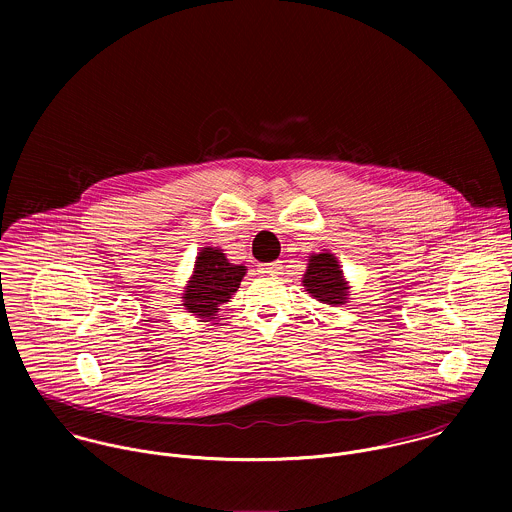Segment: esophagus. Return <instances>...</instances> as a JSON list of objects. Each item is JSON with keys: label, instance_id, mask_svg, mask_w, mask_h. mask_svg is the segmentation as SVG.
Wrapping results in <instances>:
<instances>
[{"label": "esophagus", "instance_id": "obj_1", "mask_svg": "<svg viewBox=\"0 0 512 512\" xmlns=\"http://www.w3.org/2000/svg\"><path fill=\"white\" fill-rule=\"evenodd\" d=\"M260 272L268 274V276H278V274H282V262L276 260V262H270V264H262Z\"/></svg>", "mask_w": 512, "mask_h": 512}]
</instances>
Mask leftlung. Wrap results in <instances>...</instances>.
Returning a JSON list of instances; mask_svg holds the SVG:
<instances>
[{"label":"left lung","mask_w":512,"mask_h":512,"mask_svg":"<svg viewBox=\"0 0 512 512\" xmlns=\"http://www.w3.org/2000/svg\"><path fill=\"white\" fill-rule=\"evenodd\" d=\"M303 286L317 301L327 305H343L349 295L337 258L329 252L315 254L309 258V266L303 276Z\"/></svg>","instance_id":"8db88e82"}]
</instances>
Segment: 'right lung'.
Listing matches in <instances>:
<instances>
[{
	"label": "right lung",
	"mask_w": 512,
	"mask_h": 512,
	"mask_svg": "<svg viewBox=\"0 0 512 512\" xmlns=\"http://www.w3.org/2000/svg\"><path fill=\"white\" fill-rule=\"evenodd\" d=\"M246 274L244 266L230 264L219 248H203L197 256L193 278L185 288V307L189 313L211 319L219 305L226 303Z\"/></svg>",
	"instance_id": "1"
}]
</instances>
